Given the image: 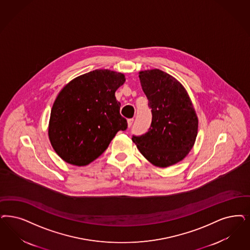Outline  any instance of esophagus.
<instances>
[{
    "instance_id": "esophagus-1",
    "label": "esophagus",
    "mask_w": 250,
    "mask_h": 250,
    "mask_svg": "<svg viewBox=\"0 0 250 250\" xmlns=\"http://www.w3.org/2000/svg\"><path fill=\"white\" fill-rule=\"evenodd\" d=\"M127 123H128V127H131L132 125H133V123H134V119H133V118H130V119L127 120Z\"/></svg>"
}]
</instances>
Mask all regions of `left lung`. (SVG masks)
I'll list each match as a JSON object with an SVG mask.
<instances>
[{
    "label": "left lung",
    "instance_id": "8db88e82",
    "mask_svg": "<svg viewBox=\"0 0 250 250\" xmlns=\"http://www.w3.org/2000/svg\"><path fill=\"white\" fill-rule=\"evenodd\" d=\"M151 109L149 129L132 140L148 162L168 167L188 154L198 135V117L184 86L162 70L139 73Z\"/></svg>",
    "mask_w": 250,
    "mask_h": 250
}]
</instances>
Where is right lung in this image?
Here are the masks:
<instances>
[{"instance_id": "right-lung-1", "label": "right lung", "mask_w": 250, "mask_h": 250, "mask_svg": "<svg viewBox=\"0 0 250 250\" xmlns=\"http://www.w3.org/2000/svg\"><path fill=\"white\" fill-rule=\"evenodd\" d=\"M125 76L94 70L75 78L56 98L49 125L52 146L70 164L84 166L102 155L118 131L127 128L115 91Z\"/></svg>"}]
</instances>
